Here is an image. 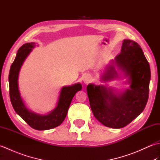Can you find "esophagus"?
<instances>
[{"instance_id":"34e87169","label":"esophagus","mask_w":160,"mask_h":160,"mask_svg":"<svg viewBox=\"0 0 160 160\" xmlns=\"http://www.w3.org/2000/svg\"><path fill=\"white\" fill-rule=\"evenodd\" d=\"M91 81V78L89 76H88V75H87V76H85L83 78V82L84 84H88Z\"/></svg>"}]
</instances>
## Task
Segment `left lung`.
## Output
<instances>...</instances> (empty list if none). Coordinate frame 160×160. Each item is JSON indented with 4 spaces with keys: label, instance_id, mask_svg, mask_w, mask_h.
Segmentation results:
<instances>
[{
    "label": "left lung",
    "instance_id": "1",
    "mask_svg": "<svg viewBox=\"0 0 160 160\" xmlns=\"http://www.w3.org/2000/svg\"><path fill=\"white\" fill-rule=\"evenodd\" d=\"M120 71L127 78L129 89L122 91L105 85L87 87L90 107L95 118L107 127L123 128L144 111L151 80L150 65L137 42L123 40L121 52L111 60L102 76L104 82L116 79Z\"/></svg>",
    "mask_w": 160,
    "mask_h": 160
}]
</instances>
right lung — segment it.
<instances>
[{"instance_id":"1","label":"right lung","mask_w":160,"mask_h":160,"mask_svg":"<svg viewBox=\"0 0 160 160\" xmlns=\"http://www.w3.org/2000/svg\"><path fill=\"white\" fill-rule=\"evenodd\" d=\"M36 46V42H28L20 47L15 60L10 67L9 74V96L13 109L32 128L43 131L52 129L62 123L65 119L73 98L78 91L82 89V84L76 83L64 86L60 90L56 107L45 115L36 113L27 107L20 96L18 87V76L23 62L30 52Z\"/></svg>"}]
</instances>
